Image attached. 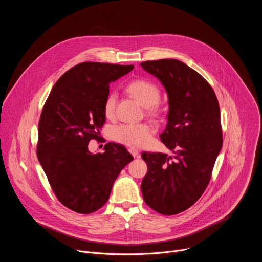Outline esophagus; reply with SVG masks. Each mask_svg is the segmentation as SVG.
Here are the masks:
<instances>
[{"label": "esophagus", "instance_id": "obj_1", "mask_svg": "<svg viewBox=\"0 0 262 262\" xmlns=\"http://www.w3.org/2000/svg\"><path fill=\"white\" fill-rule=\"evenodd\" d=\"M129 154L134 157V158H139V151L137 150V149H134V148H129L128 149Z\"/></svg>", "mask_w": 262, "mask_h": 262}]
</instances>
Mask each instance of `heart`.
<instances>
[{"instance_id":"b5f03b06","label":"heart","mask_w":262,"mask_h":262,"mask_svg":"<svg viewBox=\"0 0 262 262\" xmlns=\"http://www.w3.org/2000/svg\"><path fill=\"white\" fill-rule=\"evenodd\" d=\"M128 93L134 96L141 104L146 106V112L150 115H157L160 112L159 100L161 90L157 84L151 81L139 79L133 81L127 86ZM117 96L114 92L106 95L103 102V113L106 117H112L115 113ZM152 135L151 127L146 123L120 124L112 130V138L123 145L141 148L150 142Z\"/></svg>"}]
</instances>
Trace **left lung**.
Segmentation results:
<instances>
[{
    "label": "left lung",
    "mask_w": 262,
    "mask_h": 262,
    "mask_svg": "<svg viewBox=\"0 0 262 262\" xmlns=\"http://www.w3.org/2000/svg\"><path fill=\"white\" fill-rule=\"evenodd\" d=\"M157 77L168 93V123L161 141L175 155L143 152L148 170L141 190L145 203L172 215L190 208L202 196L223 145L215 93L196 70L175 59L140 64Z\"/></svg>",
    "instance_id": "1"
}]
</instances>
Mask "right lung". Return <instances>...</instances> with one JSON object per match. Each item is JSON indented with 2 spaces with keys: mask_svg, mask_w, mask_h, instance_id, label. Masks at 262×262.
<instances>
[{
  "mask_svg": "<svg viewBox=\"0 0 262 262\" xmlns=\"http://www.w3.org/2000/svg\"><path fill=\"white\" fill-rule=\"evenodd\" d=\"M133 65L83 62L56 82L41 112L37 158L58 200L78 213H92L108 200L112 186L133 156L107 143L104 152L88 150L105 122L103 102L110 83Z\"/></svg>",
  "mask_w": 262,
  "mask_h": 262,
  "instance_id": "1",
  "label": "right lung"
}]
</instances>
